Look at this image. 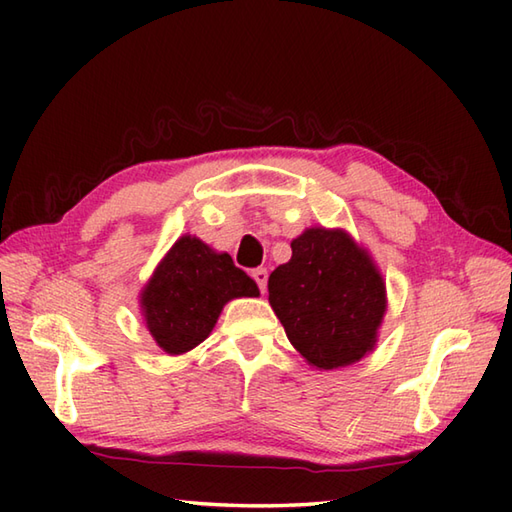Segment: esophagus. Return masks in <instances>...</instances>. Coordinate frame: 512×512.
<instances>
[{
    "instance_id": "esophagus-1",
    "label": "esophagus",
    "mask_w": 512,
    "mask_h": 512,
    "mask_svg": "<svg viewBox=\"0 0 512 512\" xmlns=\"http://www.w3.org/2000/svg\"><path fill=\"white\" fill-rule=\"evenodd\" d=\"M253 279H255V284L259 286V290H266V284H268V270L266 268H255L253 270Z\"/></svg>"
}]
</instances>
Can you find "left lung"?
Wrapping results in <instances>:
<instances>
[{"mask_svg":"<svg viewBox=\"0 0 512 512\" xmlns=\"http://www.w3.org/2000/svg\"><path fill=\"white\" fill-rule=\"evenodd\" d=\"M290 248V262L268 277V301L290 343L319 369L358 361L383 321V277L343 231L310 228Z\"/></svg>","mask_w":512,"mask_h":512,"instance_id":"1","label":"left lung"}]
</instances>
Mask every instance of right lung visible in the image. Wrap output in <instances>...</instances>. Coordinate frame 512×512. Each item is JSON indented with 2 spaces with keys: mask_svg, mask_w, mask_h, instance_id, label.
<instances>
[{
  "mask_svg": "<svg viewBox=\"0 0 512 512\" xmlns=\"http://www.w3.org/2000/svg\"><path fill=\"white\" fill-rule=\"evenodd\" d=\"M259 290L231 255L213 253L195 237H180L143 290L147 328L169 354L202 343L226 301L257 297Z\"/></svg>",
  "mask_w": 512,
  "mask_h": 512,
  "instance_id": "add662e5",
  "label": "right lung"
}]
</instances>
